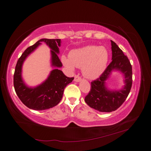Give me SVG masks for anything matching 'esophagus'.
<instances>
[{
  "mask_svg": "<svg viewBox=\"0 0 151 151\" xmlns=\"http://www.w3.org/2000/svg\"><path fill=\"white\" fill-rule=\"evenodd\" d=\"M74 81H76V82H79V81H81V78L79 76H76L75 78H74Z\"/></svg>",
  "mask_w": 151,
  "mask_h": 151,
  "instance_id": "1",
  "label": "esophagus"
}]
</instances>
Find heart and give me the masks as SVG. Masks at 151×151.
I'll return each mask as SVG.
<instances>
[{
  "label": "heart",
  "mask_w": 151,
  "mask_h": 151,
  "mask_svg": "<svg viewBox=\"0 0 151 151\" xmlns=\"http://www.w3.org/2000/svg\"><path fill=\"white\" fill-rule=\"evenodd\" d=\"M108 53L103 47L88 45L71 51L69 59L61 57V61L66 68L73 70L74 66L81 68L83 75L88 79L99 77L106 68Z\"/></svg>",
  "instance_id": "b5f03b06"
}]
</instances>
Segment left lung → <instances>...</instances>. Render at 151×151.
<instances>
[{
	"mask_svg": "<svg viewBox=\"0 0 151 151\" xmlns=\"http://www.w3.org/2000/svg\"><path fill=\"white\" fill-rule=\"evenodd\" d=\"M111 45L112 62L100 78L91 82L92 88L85 98V102L90 107L102 112H111L117 110L128 97L132 83V65L129 59L112 40ZM113 70H118L124 75L125 84L120 90L112 91L106 86L105 81Z\"/></svg>",
	"mask_w": 151,
	"mask_h": 151,
	"instance_id": "obj_1",
	"label": "left lung"
}]
</instances>
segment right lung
<instances>
[{"mask_svg":"<svg viewBox=\"0 0 151 151\" xmlns=\"http://www.w3.org/2000/svg\"><path fill=\"white\" fill-rule=\"evenodd\" d=\"M45 42L51 50V63L54 70L47 78L36 87H29L22 78V66L26 58L40 45ZM61 39H41L33 45L29 47L17 61L14 73V88L17 95L27 107L35 110H44L58 105L63 97L64 89L73 80V78H68L59 68L62 67L59 59V47Z\"/></svg>","mask_w":151,"mask_h":151,"instance_id":"obj_1","label":"right lung"}]
</instances>
